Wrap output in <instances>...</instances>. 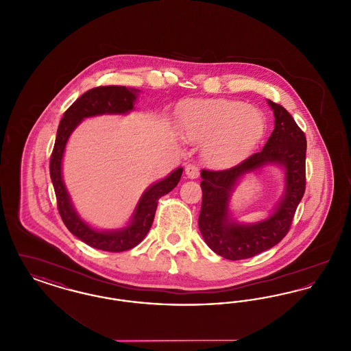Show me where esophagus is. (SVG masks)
Wrapping results in <instances>:
<instances>
[{"label":"esophagus","mask_w":351,"mask_h":351,"mask_svg":"<svg viewBox=\"0 0 351 351\" xmlns=\"http://www.w3.org/2000/svg\"><path fill=\"white\" fill-rule=\"evenodd\" d=\"M185 175L189 178V179H196L199 176V167L195 166V165H188L185 167Z\"/></svg>","instance_id":"esophagus-1"}]
</instances>
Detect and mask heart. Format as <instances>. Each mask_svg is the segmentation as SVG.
Returning a JSON list of instances; mask_svg holds the SVG:
<instances>
[{
	"label": "heart",
	"instance_id": "1",
	"mask_svg": "<svg viewBox=\"0 0 351 351\" xmlns=\"http://www.w3.org/2000/svg\"><path fill=\"white\" fill-rule=\"evenodd\" d=\"M183 133L192 142L206 141L205 156L226 166L245 155L265 130V118L241 101L193 100L180 112Z\"/></svg>",
	"mask_w": 351,
	"mask_h": 351
}]
</instances>
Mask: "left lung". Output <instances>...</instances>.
Wrapping results in <instances>:
<instances>
[{
  "label": "left lung",
  "instance_id": "1",
  "mask_svg": "<svg viewBox=\"0 0 351 351\" xmlns=\"http://www.w3.org/2000/svg\"><path fill=\"white\" fill-rule=\"evenodd\" d=\"M274 110L275 129L265 147L237 166L221 171H201L202 202L199 228L206 245L229 261L252 258L278 245L289 232L295 212L305 192L306 138L282 105L268 100ZM269 162L286 171V191L276 212L251 226L228 218V199L233 185L245 173Z\"/></svg>",
  "mask_w": 351,
  "mask_h": 351
}]
</instances>
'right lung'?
Here are the masks:
<instances>
[{
  "label": "right lung",
  "mask_w": 351,
  "mask_h": 351,
  "mask_svg": "<svg viewBox=\"0 0 351 351\" xmlns=\"http://www.w3.org/2000/svg\"><path fill=\"white\" fill-rule=\"evenodd\" d=\"M138 92L141 90L119 85L96 86L85 92L66 110L59 123L55 146L51 154L50 176L56 195L59 215L71 233L84 243L99 250L121 252L130 250L141 243L150 230L158 200L178 185L183 173V168H178L166 179L152 184L138 202L130 223L119 230L99 232L85 223L73 209L62 178V159L69 135L84 118L129 113L134 109Z\"/></svg>",
  "instance_id": "obj_1"
}]
</instances>
